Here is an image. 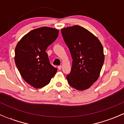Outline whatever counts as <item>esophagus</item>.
Returning a JSON list of instances; mask_svg holds the SVG:
<instances>
[{"label":"esophagus","instance_id":"obj_1","mask_svg":"<svg viewBox=\"0 0 124 124\" xmlns=\"http://www.w3.org/2000/svg\"><path fill=\"white\" fill-rule=\"evenodd\" d=\"M62 66H58V69H59V70H61V69H62Z\"/></svg>","mask_w":124,"mask_h":124}]
</instances>
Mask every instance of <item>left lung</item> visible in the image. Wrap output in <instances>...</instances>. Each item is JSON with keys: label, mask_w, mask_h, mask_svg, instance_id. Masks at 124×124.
I'll return each instance as SVG.
<instances>
[{"label": "left lung", "mask_w": 124, "mask_h": 124, "mask_svg": "<svg viewBox=\"0 0 124 124\" xmlns=\"http://www.w3.org/2000/svg\"><path fill=\"white\" fill-rule=\"evenodd\" d=\"M61 33L73 59L66 76L68 84L78 90L89 89L99 78L103 65V46L96 36L79 25L62 28Z\"/></svg>", "instance_id": "1"}]
</instances>
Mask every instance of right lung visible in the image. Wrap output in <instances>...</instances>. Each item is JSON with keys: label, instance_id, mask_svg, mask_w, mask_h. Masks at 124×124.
<instances>
[{"label": "right lung", "instance_id": "1", "mask_svg": "<svg viewBox=\"0 0 124 124\" xmlns=\"http://www.w3.org/2000/svg\"><path fill=\"white\" fill-rule=\"evenodd\" d=\"M58 33L55 28L42 27L30 31L17 44L16 65L24 80L34 87L47 85L57 72L45 51L57 38Z\"/></svg>", "mask_w": 124, "mask_h": 124}]
</instances>
